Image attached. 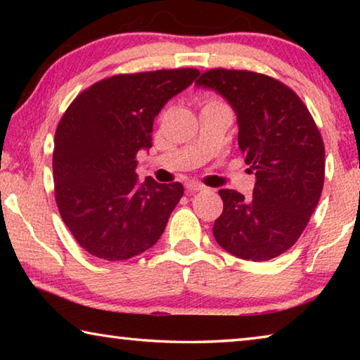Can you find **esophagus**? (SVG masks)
Here are the masks:
<instances>
[{"label":"esophagus","mask_w":360,"mask_h":360,"mask_svg":"<svg viewBox=\"0 0 360 360\" xmlns=\"http://www.w3.org/2000/svg\"><path fill=\"white\" fill-rule=\"evenodd\" d=\"M186 188L188 192H202V191H205L206 186L200 184V182H197V181H188V182H186Z\"/></svg>","instance_id":"esophagus-1"}]
</instances>
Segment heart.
<instances>
[{
	"label": "heart",
	"instance_id": "heart-1",
	"mask_svg": "<svg viewBox=\"0 0 360 360\" xmlns=\"http://www.w3.org/2000/svg\"><path fill=\"white\" fill-rule=\"evenodd\" d=\"M206 105H224V103L221 100H210V101H206Z\"/></svg>",
	"mask_w": 360,
	"mask_h": 360
}]
</instances>
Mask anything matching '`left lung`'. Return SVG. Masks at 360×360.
Segmentation results:
<instances>
[{
	"mask_svg": "<svg viewBox=\"0 0 360 360\" xmlns=\"http://www.w3.org/2000/svg\"><path fill=\"white\" fill-rule=\"evenodd\" d=\"M197 85L216 90L235 109L238 146L257 178L251 200L219 191L224 211L212 235L240 259H275L300 238L321 198L326 149L318 125L294 90L260 72L214 68Z\"/></svg>",
	"mask_w": 360,
	"mask_h": 360,
	"instance_id": "1",
	"label": "left lung"
}]
</instances>
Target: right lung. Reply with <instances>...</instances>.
I'll list each match as a JSON object with an SVG mask.
<instances>
[{
    "instance_id": "1",
    "label": "right lung",
    "mask_w": 360,
    "mask_h": 360,
    "mask_svg": "<svg viewBox=\"0 0 360 360\" xmlns=\"http://www.w3.org/2000/svg\"><path fill=\"white\" fill-rule=\"evenodd\" d=\"M198 70L115 75L79 94L58 122L53 146L56 202L89 254L127 260L160 238L179 203L181 182H138L136 154L152 148L155 115Z\"/></svg>"
}]
</instances>
